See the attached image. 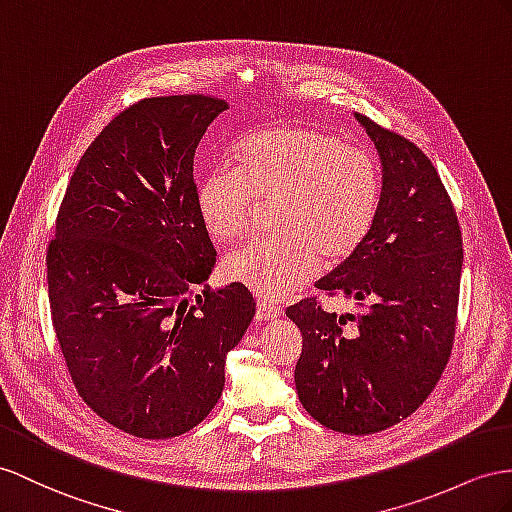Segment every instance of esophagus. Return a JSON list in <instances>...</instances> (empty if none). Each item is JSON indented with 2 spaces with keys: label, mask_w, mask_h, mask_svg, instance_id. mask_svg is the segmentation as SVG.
Listing matches in <instances>:
<instances>
[{
  "label": "esophagus",
  "mask_w": 512,
  "mask_h": 512,
  "mask_svg": "<svg viewBox=\"0 0 512 512\" xmlns=\"http://www.w3.org/2000/svg\"><path fill=\"white\" fill-rule=\"evenodd\" d=\"M279 316H281V307L277 303H272V300H266V298L257 300V320L270 322V320H277Z\"/></svg>",
  "instance_id": "esophagus-1"
}]
</instances>
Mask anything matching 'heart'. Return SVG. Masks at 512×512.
Returning a JSON list of instances; mask_svg holds the SVG:
<instances>
[{
	"label": "heart",
	"mask_w": 512,
	"mask_h": 512,
	"mask_svg": "<svg viewBox=\"0 0 512 512\" xmlns=\"http://www.w3.org/2000/svg\"><path fill=\"white\" fill-rule=\"evenodd\" d=\"M240 164L212 168L199 188L207 231L220 240L251 227L259 201H272L270 238L227 255L225 272L264 298H281L318 268L342 264L368 238L381 199V175L370 151L331 131L283 125L242 142Z\"/></svg>",
	"instance_id": "heart-1"
}]
</instances>
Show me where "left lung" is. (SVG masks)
Instances as JSON below:
<instances>
[{
    "label": "left lung",
    "mask_w": 512,
    "mask_h": 512,
    "mask_svg": "<svg viewBox=\"0 0 512 512\" xmlns=\"http://www.w3.org/2000/svg\"><path fill=\"white\" fill-rule=\"evenodd\" d=\"M383 164L376 218L363 244L316 287L355 300L337 316L316 298L287 307L303 333L294 381L305 411L346 435L387 430L419 409L450 359L463 238L424 151L363 114Z\"/></svg>",
    "instance_id": "1"
}]
</instances>
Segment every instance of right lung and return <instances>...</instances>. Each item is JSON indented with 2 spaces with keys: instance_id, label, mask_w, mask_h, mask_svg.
<instances>
[{
  "instance_id": "obj_1",
  "label": "right lung",
  "mask_w": 512,
  "mask_h": 512,
  "mask_svg": "<svg viewBox=\"0 0 512 512\" xmlns=\"http://www.w3.org/2000/svg\"><path fill=\"white\" fill-rule=\"evenodd\" d=\"M222 110L225 99L175 95L116 114L77 162L47 248L51 320L73 383L101 419L140 439L203 422L255 316L242 283H205L216 251L192 170Z\"/></svg>"
}]
</instances>
